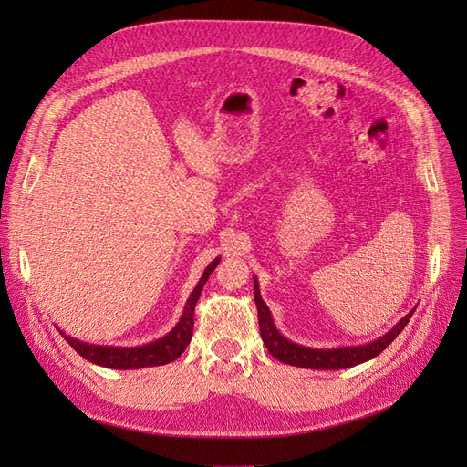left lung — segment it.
Returning <instances> with one entry per match:
<instances>
[{"label":"left lung","instance_id":"obj_1","mask_svg":"<svg viewBox=\"0 0 467 467\" xmlns=\"http://www.w3.org/2000/svg\"><path fill=\"white\" fill-rule=\"evenodd\" d=\"M255 286H253V294H255V304H257V314H259V331L265 347L268 348L271 355L290 366H298V368H309V370H341V368H350V366H357L360 362L370 360L378 357L381 350H384L395 337H398L405 325L411 319L413 312H409L391 331L386 335H381L379 338L372 343L358 345V347H338V348H312V347H304L298 343L288 341L286 337H282L276 329V325L273 321L271 309L266 307V304L261 298L259 292V282L257 276L253 278Z\"/></svg>","mask_w":467,"mask_h":467}]
</instances>
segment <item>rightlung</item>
Instances as JSON below:
<instances>
[{"label":"right lung","mask_w":467,"mask_h":467,"mask_svg":"<svg viewBox=\"0 0 467 467\" xmlns=\"http://www.w3.org/2000/svg\"><path fill=\"white\" fill-rule=\"evenodd\" d=\"M220 257L212 261L204 275L201 276L199 285L194 286L191 292L189 300L185 304V309H182V316L175 327L169 331L165 337L158 338L150 345L142 347H101V345H89L78 341V338L66 335L60 331V335L66 338V341L72 345V348L81 355L86 360L97 364V366H105V368H115V370H136V368H146V366H161L179 358L182 352H185L187 345L192 338V327H194V306L201 298V292L206 285L208 276L212 271L218 266Z\"/></svg>","instance_id":"right-lung-1"}]
</instances>
